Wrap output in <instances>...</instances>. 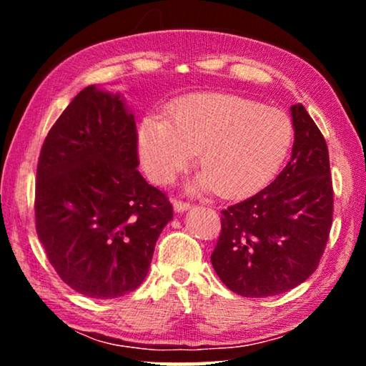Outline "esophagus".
I'll use <instances>...</instances> for the list:
<instances>
[{
	"label": "esophagus",
	"mask_w": 366,
	"mask_h": 366,
	"mask_svg": "<svg viewBox=\"0 0 366 366\" xmlns=\"http://www.w3.org/2000/svg\"><path fill=\"white\" fill-rule=\"evenodd\" d=\"M172 205H174V209L177 213H182L192 207L189 202H182V200H172Z\"/></svg>",
	"instance_id": "1"
}]
</instances>
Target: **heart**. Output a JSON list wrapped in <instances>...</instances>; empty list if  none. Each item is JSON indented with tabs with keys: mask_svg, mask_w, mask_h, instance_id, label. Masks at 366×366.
I'll return each instance as SVG.
<instances>
[{
	"mask_svg": "<svg viewBox=\"0 0 366 366\" xmlns=\"http://www.w3.org/2000/svg\"><path fill=\"white\" fill-rule=\"evenodd\" d=\"M292 144L286 113L249 98L202 94L182 100L139 129V153L147 174L168 184L194 161L203 171L192 187L242 197L264 185L281 168Z\"/></svg>",
	"mask_w": 366,
	"mask_h": 366,
	"instance_id": "obj_1",
	"label": "heart"
}]
</instances>
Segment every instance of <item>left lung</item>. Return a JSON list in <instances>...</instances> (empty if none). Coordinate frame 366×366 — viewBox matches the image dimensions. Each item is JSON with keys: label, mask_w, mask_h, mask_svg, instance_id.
Listing matches in <instances>:
<instances>
[{"label": "left lung", "mask_w": 366, "mask_h": 366, "mask_svg": "<svg viewBox=\"0 0 366 366\" xmlns=\"http://www.w3.org/2000/svg\"><path fill=\"white\" fill-rule=\"evenodd\" d=\"M292 157L258 194L221 212L212 263L227 289L269 297L299 286L323 257L332 224L327 145L302 104L290 107Z\"/></svg>", "instance_id": "left-lung-1"}]
</instances>
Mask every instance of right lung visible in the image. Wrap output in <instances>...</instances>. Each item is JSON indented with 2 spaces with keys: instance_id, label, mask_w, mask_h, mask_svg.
I'll use <instances>...</instances> for the list:
<instances>
[{
  "instance_id": "obj_1",
  "label": "right lung",
  "mask_w": 366,
  "mask_h": 366,
  "mask_svg": "<svg viewBox=\"0 0 366 366\" xmlns=\"http://www.w3.org/2000/svg\"><path fill=\"white\" fill-rule=\"evenodd\" d=\"M137 126L121 95L94 85L76 95L43 142L36 234L61 280L92 299L137 289L172 219L164 192L137 171Z\"/></svg>"
}]
</instances>
